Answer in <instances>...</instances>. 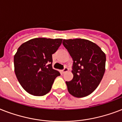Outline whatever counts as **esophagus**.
Masks as SVG:
<instances>
[{
	"label": "esophagus",
	"mask_w": 122,
	"mask_h": 122,
	"mask_svg": "<svg viewBox=\"0 0 122 122\" xmlns=\"http://www.w3.org/2000/svg\"><path fill=\"white\" fill-rule=\"evenodd\" d=\"M68 70H69V69L67 67H65V68L63 70V73H65L68 72Z\"/></svg>",
	"instance_id": "esophagus-1"
}]
</instances>
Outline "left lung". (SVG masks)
<instances>
[{
	"label": "left lung",
	"mask_w": 122,
	"mask_h": 122,
	"mask_svg": "<svg viewBox=\"0 0 122 122\" xmlns=\"http://www.w3.org/2000/svg\"><path fill=\"white\" fill-rule=\"evenodd\" d=\"M63 44L73 60V78L66 81L69 93L76 97L91 94L103 77L106 54L97 44L86 39H64Z\"/></svg>",
	"instance_id": "left-lung-1"
}]
</instances>
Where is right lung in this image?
I'll use <instances>...</instances> for the list:
<instances>
[{"mask_svg": "<svg viewBox=\"0 0 122 122\" xmlns=\"http://www.w3.org/2000/svg\"><path fill=\"white\" fill-rule=\"evenodd\" d=\"M62 39L35 38L21 44L14 56V71L22 87L35 96L47 94L54 79L60 75L52 66V54Z\"/></svg>", "mask_w": 122, "mask_h": 122, "instance_id": "1", "label": "right lung"}]
</instances>
